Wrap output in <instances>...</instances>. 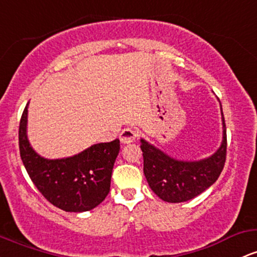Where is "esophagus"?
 I'll list each match as a JSON object with an SVG mask.
<instances>
[{"mask_svg":"<svg viewBox=\"0 0 257 257\" xmlns=\"http://www.w3.org/2000/svg\"><path fill=\"white\" fill-rule=\"evenodd\" d=\"M138 135H139V133H138L137 129L129 128L128 126V128H124L123 131L120 132L119 139L123 144H129V143L135 142V139L138 138Z\"/></svg>","mask_w":257,"mask_h":257,"instance_id":"obj_1","label":"esophagus"}]
</instances>
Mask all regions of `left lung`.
<instances>
[{
  "instance_id": "obj_1",
  "label": "left lung",
  "mask_w": 257,
  "mask_h": 257,
  "mask_svg": "<svg viewBox=\"0 0 257 257\" xmlns=\"http://www.w3.org/2000/svg\"><path fill=\"white\" fill-rule=\"evenodd\" d=\"M144 174L155 194L167 202H184L200 195L218 179L227 157V131L223 117V142L208 159L177 161L142 140Z\"/></svg>"
}]
</instances>
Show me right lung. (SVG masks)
Segmentation results:
<instances>
[{
  "instance_id": "add662e5",
  "label": "right lung",
  "mask_w": 257,
  "mask_h": 257,
  "mask_svg": "<svg viewBox=\"0 0 257 257\" xmlns=\"http://www.w3.org/2000/svg\"><path fill=\"white\" fill-rule=\"evenodd\" d=\"M27 115L28 105L19 123V152L38 190L53 206L67 212H84L100 205L109 193L119 140L96 144L68 159H42L28 142Z\"/></svg>"
}]
</instances>
